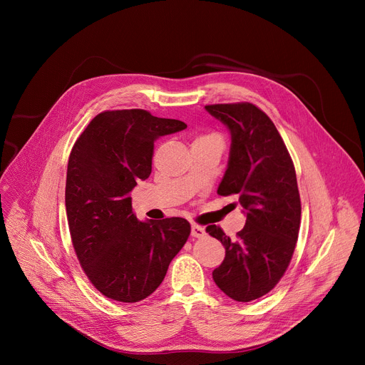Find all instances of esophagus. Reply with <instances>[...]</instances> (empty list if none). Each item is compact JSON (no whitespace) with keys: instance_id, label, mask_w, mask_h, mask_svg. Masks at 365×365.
I'll list each match as a JSON object with an SVG mask.
<instances>
[{"instance_id":"1","label":"esophagus","mask_w":365,"mask_h":365,"mask_svg":"<svg viewBox=\"0 0 365 365\" xmlns=\"http://www.w3.org/2000/svg\"><path fill=\"white\" fill-rule=\"evenodd\" d=\"M205 228L200 227V225H196V224H192V228H190V235L195 237V238H202L205 237Z\"/></svg>"}]
</instances>
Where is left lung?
<instances>
[{"mask_svg":"<svg viewBox=\"0 0 365 365\" xmlns=\"http://www.w3.org/2000/svg\"><path fill=\"white\" fill-rule=\"evenodd\" d=\"M205 110L231 134L218 195H237L247 218L232 241L217 225L206 228L225 247L212 277L231 299L251 302L279 283L292 259L302 211L296 172L276 125L252 103H217Z\"/></svg>","mask_w":365,"mask_h":365,"instance_id":"obj_1","label":"left lung"}]
</instances>
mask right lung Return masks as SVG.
I'll list each match as a JSON object with an SVG mask.
<instances>
[{
	"mask_svg": "<svg viewBox=\"0 0 365 365\" xmlns=\"http://www.w3.org/2000/svg\"><path fill=\"white\" fill-rule=\"evenodd\" d=\"M185 128L144 110L106 111L71 151L65 202L73 248L91 283L113 300L150 296L187 241L186 220L138 221L130 196L151 173L154 141Z\"/></svg>",
	"mask_w": 365,
	"mask_h": 365,
	"instance_id": "1",
	"label": "right lung"
}]
</instances>
